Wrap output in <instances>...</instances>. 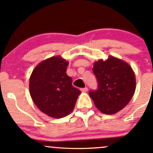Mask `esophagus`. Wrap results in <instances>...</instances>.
Instances as JSON below:
<instances>
[{"label":"esophagus","mask_w":153,"mask_h":153,"mask_svg":"<svg viewBox=\"0 0 153 153\" xmlns=\"http://www.w3.org/2000/svg\"><path fill=\"white\" fill-rule=\"evenodd\" d=\"M80 91H82V92H86V91H88V88L87 87L82 88H80Z\"/></svg>","instance_id":"obj_1"}]
</instances>
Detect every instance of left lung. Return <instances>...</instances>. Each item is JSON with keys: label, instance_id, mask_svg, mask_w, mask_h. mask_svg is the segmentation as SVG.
I'll return each instance as SVG.
<instances>
[{"label": "left lung", "instance_id": "obj_1", "mask_svg": "<svg viewBox=\"0 0 153 153\" xmlns=\"http://www.w3.org/2000/svg\"><path fill=\"white\" fill-rule=\"evenodd\" d=\"M98 88L89 95L95 106L105 114H114L122 110L132 98L136 80L131 66L114 57L100 59L93 68Z\"/></svg>", "mask_w": 153, "mask_h": 153}]
</instances>
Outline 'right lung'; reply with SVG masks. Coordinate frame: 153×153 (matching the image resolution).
Instances as JSON below:
<instances>
[{
	"label": "right lung",
	"mask_w": 153,
	"mask_h": 153,
	"mask_svg": "<svg viewBox=\"0 0 153 153\" xmlns=\"http://www.w3.org/2000/svg\"><path fill=\"white\" fill-rule=\"evenodd\" d=\"M68 62L52 57L40 62L29 80L31 97L38 108L53 118L66 117L74 108L80 90L66 73Z\"/></svg>",
	"instance_id": "1"
}]
</instances>
